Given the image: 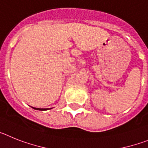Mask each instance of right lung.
I'll return each instance as SVG.
<instances>
[{
  "label": "right lung",
  "instance_id": "add662e5",
  "mask_svg": "<svg viewBox=\"0 0 148 148\" xmlns=\"http://www.w3.org/2000/svg\"><path fill=\"white\" fill-rule=\"evenodd\" d=\"M33 108V109H35V110H48V108H47V109H41V108Z\"/></svg>",
  "mask_w": 148,
  "mask_h": 148
}]
</instances>
